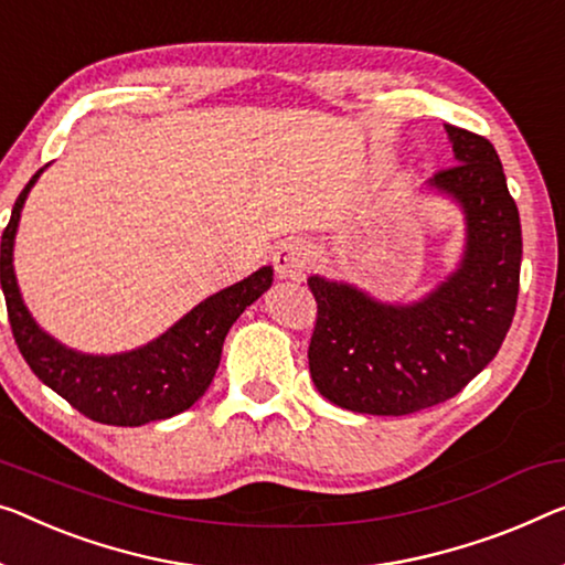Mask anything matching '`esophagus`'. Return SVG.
Listing matches in <instances>:
<instances>
[{
  "instance_id": "obj_1",
  "label": "esophagus",
  "mask_w": 565,
  "mask_h": 565,
  "mask_svg": "<svg viewBox=\"0 0 565 565\" xmlns=\"http://www.w3.org/2000/svg\"><path fill=\"white\" fill-rule=\"evenodd\" d=\"M311 250L307 241L301 238H286L274 250V268L281 279H301L309 268Z\"/></svg>"
}]
</instances>
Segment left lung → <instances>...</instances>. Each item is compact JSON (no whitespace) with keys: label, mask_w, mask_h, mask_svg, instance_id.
Here are the masks:
<instances>
[{"label":"left lung","mask_w":565,"mask_h":565,"mask_svg":"<svg viewBox=\"0 0 565 565\" xmlns=\"http://www.w3.org/2000/svg\"><path fill=\"white\" fill-rule=\"evenodd\" d=\"M457 164L431 184L461 202L465 264L431 297L388 307L344 284L311 276L317 301L309 373L334 406L408 416L449 401L490 365L518 307L523 231L490 139L446 124Z\"/></svg>","instance_id":"1"}]
</instances>
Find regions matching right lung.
<instances>
[{
  "label": "right lung",
  "mask_w": 565,
  "mask_h": 565,
  "mask_svg": "<svg viewBox=\"0 0 565 565\" xmlns=\"http://www.w3.org/2000/svg\"><path fill=\"white\" fill-rule=\"evenodd\" d=\"M40 172L14 200L0 246V284L7 317L24 363L47 388L63 395L75 411L98 424L141 426L188 411L213 381L225 334L235 319L271 286V266L258 268L248 279L205 299L147 348L114 358L78 355L32 322L14 281L12 246L17 223L24 198Z\"/></svg>",
  "instance_id": "add662e5"
}]
</instances>
